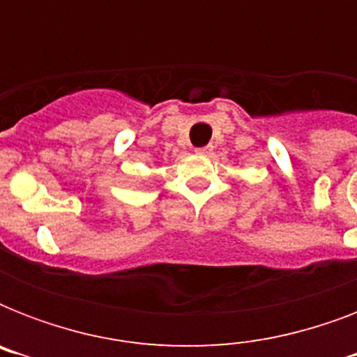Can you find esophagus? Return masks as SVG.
<instances>
[{
    "instance_id": "esophagus-1",
    "label": "esophagus",
    "mask_w": 357,
    "mask_h": 357,
    "mask_svg": "<svg viewBox=\"0 0 357 357\" xmlns=\"http://www.w3.org/2000/svg\"><path fill=\"white\" fill-rule=\"evenodd\" d=\"M195 151L198 155H209L213 151V146H202V148H196Z\"/></svg>"
}]
</instances>
